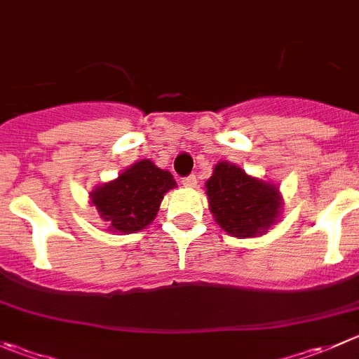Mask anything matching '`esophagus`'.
<instances>
[{
	"label": "esophagus",
	"mask_w": 359,
	"mask_h": 359,
	"mask_svg": "<svg viewBox=\"0 0 359 359\" xmlns=\"http://www.w3.org/2000/svg\"><path fill=\"white\" fill-rule=\"evenodd\" d=\"M196 184H198V179H196V175H187V177H184L182 179V186L184 187H196Z\"/></svg>",
	"instance_id": "1"
}]
</instances>
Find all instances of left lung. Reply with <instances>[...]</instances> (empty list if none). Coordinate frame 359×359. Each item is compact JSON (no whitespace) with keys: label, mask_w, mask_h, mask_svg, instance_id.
<instances>
[{"label":"left lung","mask_w":359,"mask_h":359,"mask_svg":"<svg viewBox=\"0 0 359 359\" xmlns=\"http://www.w3.org/2000/svg\"><path fill=\"white\" fill-rule=\"evenodd\" d=\"M210 212L217 224L233 236H254L270 228L280 210L279 189L252 179L242 168L222 161L207 180Z\"/></svg>","instance_id":"left-lung-1"}]
</instances>
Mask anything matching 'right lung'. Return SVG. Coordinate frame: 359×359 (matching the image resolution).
<instances>
[{
  "instance_id": "1",
  "label": "right lung",
  "mask_w": 359,
  "mask_h": 359,
  "mask_svg": "<svg viewBox=\"0 0 359 359\" xmlns=\"http://www.w3.org/2000/svg\"><path fill=\"white\" fill-rule=\"evenodd\" d=\"M172 187H175L172 173L142 159L117 180L93 191L91 201L112 231L131 233L154 221L163 194Z\"/></svg>"
}]
</instances>
